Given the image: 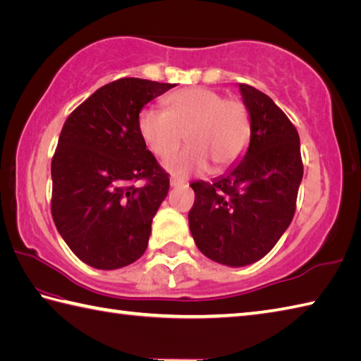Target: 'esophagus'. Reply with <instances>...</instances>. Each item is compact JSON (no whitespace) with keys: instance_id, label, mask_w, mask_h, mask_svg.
I'll return each instance as SVG.
<instances>
[{"instance_id":"obj_1","label":"esophagus","mask_w":361,"mask_h":361,"mask_svg":"<svg viewBox=\"0 0 361 361\" xmlns=\"http://www.w3.org/2000/svg\"><path fill=\"white\" fill-rule=\"evenodd\" d=\"M169 185H171V187H180V185H185V182L180 180V179L171 178V180H169Z\"/></svg>"}]
</instances>
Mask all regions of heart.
Listing matches in <instances>:
<instances>
[{"label": "heart", "instance_id": "1", "mask_svg": "<svg viewBox=\"0 0 361 361\" xmlns=\"http://www.w3.org/2000/svg\"><path fill=\"white\" fill-rule=\"evenodd\" d=\"M165 108H145L138 130L149 151L160 159L178 151L185 137L187 151L165 161V169L176 178L209 171V161L223 173L247 152L251 121L243 102L224 99L209 87H190L168 96Z\"/></svg>", "mask_w": 361, "mask_h": 361}]
</instances>
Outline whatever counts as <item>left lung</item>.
Listing matches in <instances>:
<instances>
[{
	"instance_id": "left-lung-1",
	"label": "left lung",
	"mask_w": 361,
	"mask_h": 361,
	"mask_svg": "<svg viewBox=\"0 0 361 361\" xmlns=\"http://www.w3.org/2000/svg\"><path fill=\"white\" fill-rule=\"evenodd\" d=\"M237 86L251 121L248 149L212 183H192L195 204L188 214L196 247L228 267L253 264L275 247L294 216L303 178L292 122L264 92Z\"/></svg>"
}]
</instances>
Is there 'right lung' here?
I'll list each match as a JSON object with an SVG mask.
<instances>
[{
    "mask_svg": "<svg viewBox=\"0 0 361 361\" xmlns=\"http://www.w3.org/2000/svg\"><path fill=\"white\" fill-rule=\"evenodd\" d=\"M173 83L121 78L86 99L61 130L51 160V215L85 264L126 267L142 256L152 219L169 190L168 174L138 130L145 105ZM146 178L145 188L133 182Z\"/></svg>",
    "mask_w": 361,
    "mask_h": 361,
    "instance_id": "right-lung-1",
    "label": "right lung"
}]
</instances>
